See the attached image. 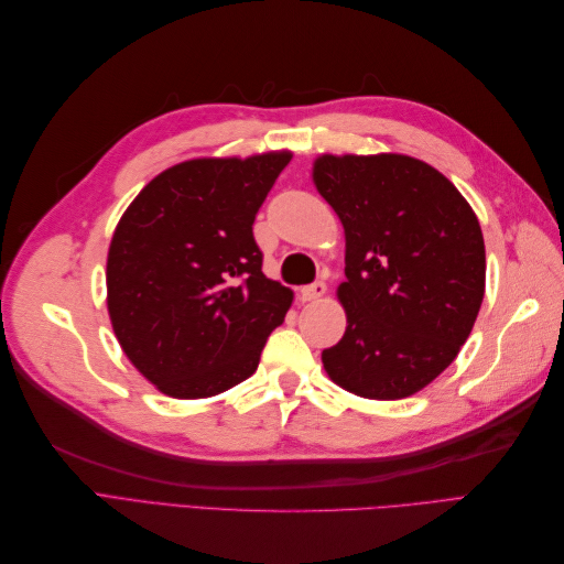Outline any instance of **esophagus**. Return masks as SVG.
I'll return each instance as SVG.
<instances>
[{"label":"esophagus","mask_w":564,"mask_h":564,"mask_svg":"<svg viewBox=\"0 0 564 564\" xmlns=\"http://www.w3.org/2000/svg\"><path fill=\"white\" fill-rule=\"evenodd\" d=\"M324 294H327V284L315 282L301 289V301H319Z\"/></svg>","instance_id":"34e87169"}]
</instances>
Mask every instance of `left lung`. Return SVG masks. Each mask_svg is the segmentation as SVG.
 Returning a JSON list of instances; mask_svg holds the SVG:
<instances>
[{
	"instance_id": "left-lung-1",
	"label": "left lung",
	"mask_w": 564,
	"mask_h": 564,
	"mask_svg": "<svg viewBox=\"0 0 564 564\" xmlns=\"http://www.w3.org/2000/svg\"><path fill=\"white\" fill-rule=\"evenodd\" d=\"M313 183L346 235V334L322 350L324 371L360 398L414 395L456 360L480 313V220L447 176L398 152L319 155Z\"/></svg>"
}]
</instances>
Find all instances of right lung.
I'll return each instance as SVG.
<instances>
[{
    "instance_id": "obj_1",
    "label": "right lung",
    "mask_w": 564,
    "mask_h": 564,
    "mask_svg": "<svg viewBox=\"0 0 564 564\" xmlns=\"http://www.w3.org/2000/svg\"><path fill=\"white\" fill-rule=\"evenodd\" d=\"M289 150L197 158L164 169L119 218L106 284L129 362L176 400L249 379L294 292L261 270L253 218Z\"/></svg>"
}]
</instances>
